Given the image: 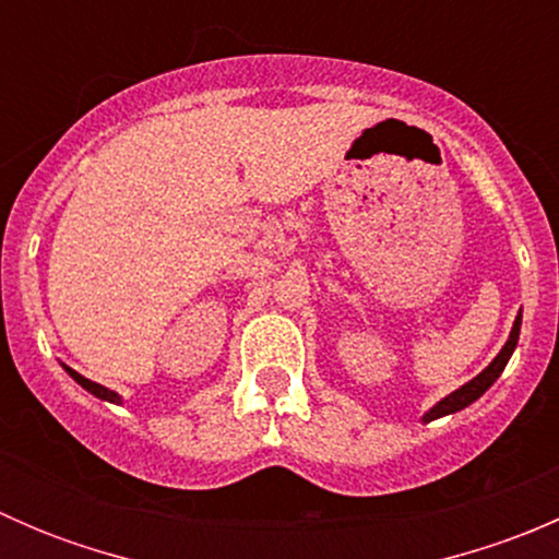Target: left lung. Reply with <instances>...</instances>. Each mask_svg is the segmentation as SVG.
Masks as SVG:
<instances>
[{
  "label": "left lung",
  "mask_w": 559,
  "mask_h": 559,
  "mask_svg": "<svg viewBox=\"0 0 559 559\" xmlns=\"http://www.w3.org/2000/svg\"><path fill=\"white\" fill-rule=\"evenodd\" d=\"M520 326H522V316H516V321H514V330H511V337H509V343H506V346H503V352H500L498 357L492 359V365H489L487 370H481V373H478L476 379H473V381H467L465 386H460V389H456V392L449 394V397H443L441 403H438L436 408L430 411V414H425V421L441 419V416H447V414H454V411H462V408H465V405H471L473 400H478V397H481V394L487 392V389L492 386L495 381H498V376L503 373V368H506V365H509L511 354H514V348H516V341H520Z\"/></svg>",
  "instance_id": "obj_1"
}]
</instances>
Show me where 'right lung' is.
<instances>
[{"label": "right lung", "mask_w": 559, "mask_h": 559, "mask_svg": "<svg viewBox=\"0 0 559 559\" xmlns=\"http://www.w3.org/2000/svg\"><path fill=\"white\" fill-rule=\"evenodd\" d=\"M67 373H70L72 379H75L78 384H81L83 389H88V392H92V394H97V397H103V400H110V403H118V400H121V397H118L116 392H110V389H107V386H99V384H94V381L83 379V376H81V373H75V370H70V368H67Z\"/></svg>", "instance_id": "right-lung-1"}]
</instances>
